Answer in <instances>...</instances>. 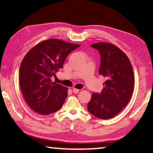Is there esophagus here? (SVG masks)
Returning <instances> with one entry per match:
<instances>
[{"instance_id": "obj_1", "label": "esophagus", "mask_w": 153, "mask_h": 153, "mask_svg": "<svg viewBox=\"0 0 153 153\" xmlns=\"http://www.w3.org/2000/svg\"><path fill=\"white\" fill-rule=\"evenodd\" d=\"M79 89H77V88H74L73 89V93H75V94H77V93H79Z\"/></svg>"}]
</instances>
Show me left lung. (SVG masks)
Instances as JSON below:
<instances>
[{
    "label": "left lung",
    "mask_w": 153,
    "mask_h": 153,
    "mask_svg": "<svg viewBox=\"0 0 153 153\" xmlns=\"http://www.w3.org/2000/svg\"><path fill=\"white\" fill-rule=\"evenodd\" d=\"M91 46L99 51V74L107 80L100 93L92 94L87 108L97 118L109 119L118 114L131 97L134 88L133 67L127 55L116 45L100 42Z\"/></svg>",
    "instance_id": "8db88e82"
}]
</instances>
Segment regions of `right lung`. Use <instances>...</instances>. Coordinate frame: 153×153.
<instances>
[{
	"label": "right lung",
	"mask_w": 153,
	"mask_h": 153,
	"mask_svg": "<svg viewBox=\"0 0 153 153\" xmlns=\"http://www.w3.org/2000/svg\"><path fill=\"white\" fill-rule=\"evenodd\" d=\"M79 45L52 39L28 51L19 71L22 93L32 110L47 115L60 110L67 97V88L51 81L63 67L67 56Z\"/></svg>",
	"instance_id": "right-lung-1"
}]
</instances>
